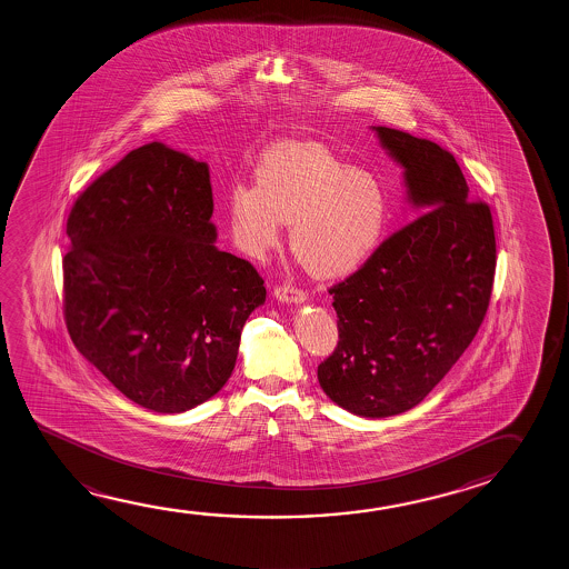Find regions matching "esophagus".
<instances>
[{"instance_id": "34e87169", "label": "esophagus", "mask_w": 569, "mask_h": 569, "mask_svg": "<svg viewBox=\"0 0 569 569\" xmlns=\"http://www.w3.org/2000/svg\"><path fill=\"white\" fill-rule=\"evenodd\" d=\"M274 297L282 300V302H297L299 305V302L307 300V292L300 290L299 287H295V284L284 282V284H280V287L274 289Z\"/></svg>"}]
</instances>
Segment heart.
<instances>
[{
    "instance_id": "obj_1",
    "label": "heart",
    "mask_w": 569,
    "mask_h": 569,
    "mask_svg": "<svg viewBox=\"0 0 569 569\" xmlns=\"http://www.w3.org/2000/svg\"><path fill=\"white\" fill-rule=\"evenodd\" d=\"M254 187H232L224 214L234 247L264 259L292 222L290 242L318 279H345L367 264L385 234L388 201L375 174L350 171L325 147L272 149L254 169Z\"/></svg>"
}]
</instances>
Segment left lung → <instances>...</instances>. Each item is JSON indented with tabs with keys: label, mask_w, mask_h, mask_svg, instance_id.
<instances>
[{
	"label": "left lung",
	"mask_w": 569,
	"mask_h": 569,
	"mask_svg": "<svg viewBox=\"0 0 569 569\" xmlns=\"http://www.w3.org/2000/svg\"><path fill=\"white\" fill-rule=\"evenodd\" d=\"M375 129L425 212L328 289L338 342L318 382L348 412L386 418L420 405L470 347L490 305L496 234L488 202L472 199L450 151Z\"/></svg>",
	"instance_id": "left-lung-1"
}]
</instances>
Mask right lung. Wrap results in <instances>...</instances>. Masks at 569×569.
Segmentation results:
<instances>
[{"label":"right lung","mask_w":569,"mask_h":569,"mask_svg":"<svg viewBox=\"0 0 569 569\" xmlns=\"http://www.w3.org/2000/svg\"><path fill=\"white\" fill-rule=\"evenodd\" d=\"M211 217L207 163L157 141L97 177L69 212V337L121 395L161 415L221 390L267 299L251 262L214 247Z\"/></svg>","instance_id":"1"}]
</instances>
